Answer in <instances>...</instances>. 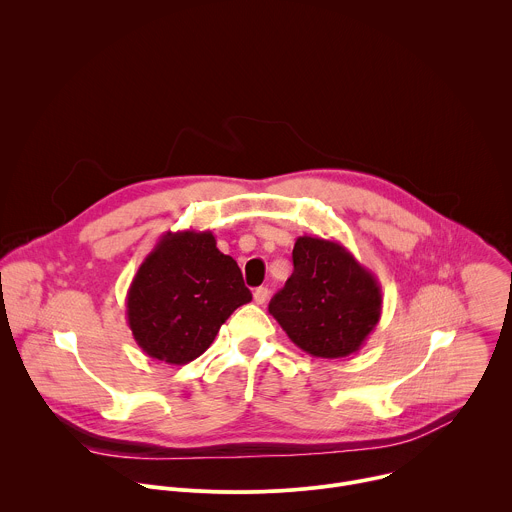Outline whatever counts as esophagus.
<instances>
[{"label":"esophagus","instance_id":"1","mask_svg":"<svg viewBox=\"0 0 512 512\" xmlns=\"http://www.w3.org/2000/svg\"><path fill=\"white\" fill-rule=\"evenodd\" d=\"M267 298H269V289L267 287H257L255 291H253V300H255V304H265L267 302Z\"/></svg>","mask_w":512,"mask_h":512}]
</instances>
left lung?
<instances>
[{"label": "left lung", "instance_id": "8db88e82", "mask_svg": "<svg viewBox=\"0 0 512 512\" xmlns=\"http://www.w3.org/2000/svg\"><path fill=\"white\" fill-rule=\"evenodd\" d=\"M294 273L269 302V314L298 348L342 358L367 342L381 320L383 294L375 273L338 241L298 237Z\"/></svg>", "mask_w": 512, "mask_h": 512}]
</instances>
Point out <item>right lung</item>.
I'll return each instance as SVG.
<instances>
[{
    "instance_id": "add662e5",
    "label": "right lung",
    "mask_w": 512,
    "mask_h": 512,
    "mask_svg": "<svg viewBox=\"0 0 512 512\" xmlns=\"http://www.w3.org/2000/svg\"><path fill=\"white\" fill-rule=\"evenodd\" d=\"M249 302L237 261L218 251L210 231H168L139 265L125 306L131 334L145 354L186 364Z\"/></svg>"
}]
</instances>
